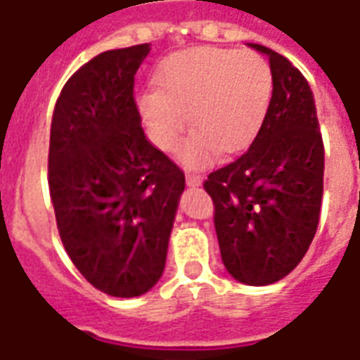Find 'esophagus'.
Segmentation results:
<instances>
[{
	"instance_id": "1",
	"label": "esophagus",
	"mask_w": 360,
	"mask_h": 360,
	"mask_svg": "<svg viewBox=\"0 0 360 360\" xmlns=\"http://www.w3.org/2000/svg\"><path fill=\"white\" fill-rule=\"evenodd\" d=\"M202 181H204V177L202 175H198V173H187V185L188 187H200Z\"/></svg>"
}]
</instances>
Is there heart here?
Returning <instances> with one entry per match:
<instances>
[{
  "label": "heart",
  "mask_w": 360,
  "mask_h": 360,
  "mask_svg": "<svg viewBox=\"0 0 360 360\" xmlns=\"http://www.w3.org/2000/svg\"><path fill=\"white\" fill-rule=\"evenodd\" d=\"M158 91L139 97V112L154 143L173 150L191 126L183 148L191 166L244 150L262 129L273 98V70L263 57L223 47L175 53L158 72Z\"/></svg>",
  "instance_id": "1"
}]
</instances>
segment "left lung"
<instances>
[{"mask_svg": "<svg viewBox=\"0 0 360 360\" xmlns=\"http://www.w3.org/2000/svg\"><path fill=\"white\" fill-rule=\"evenodd\" d=\"M273 70L267 118L246 153L204 181L214 200L221 259L250 286L281 281L297 267L319 227L324 145L313 91L288 58L265 45Z\"/></svg>", "mask_w": 360, "mask_h": 360, "instance_id": "left-lung-1", "label": "left lung"}]
</instances>
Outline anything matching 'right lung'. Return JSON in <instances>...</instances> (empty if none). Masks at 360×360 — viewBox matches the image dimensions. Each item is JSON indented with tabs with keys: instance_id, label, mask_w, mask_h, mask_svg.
Segmentation results:
<instances>
[{
	"instance_id": "right-lung-1",
	"label": "right lung",
	"mask_w": 360,
	"mask_h": 360,
	"mask_svg": "<svg viewBox=\"0 0 360 360\" xmlns=\"http://www.w3.org/2000/svg\"><path fill=\"white\" fill-rule=\"evenodd\" d=\"M148 44L112 49L58 95L49 139L57 229L85 281L114 297L148 292L164 273L185 173L148 143L133 95Z\"/></svg>"
}]
</instances>
